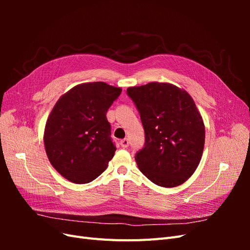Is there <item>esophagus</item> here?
Listing matches in <instances>:
<instances>
[{"mask_svg": "<svg viewBox=\"0 0 250 250\" xmlns=\"http://www.w3.org/2000/svg\"><path fill=\"white\" fill-rule=\"evenodd\" d=\"M120 145L122 146L123 148H127L128 146H129V141H128L127 139H123L120 141Z\"/></svg>", "mask_w": 250, "mask_h": 250, "instance_id": "34e87169", "label": "esophagus"}]
</instances>
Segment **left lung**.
I'll use <instances>...</instances> for the list:
<instances>
[{"label": "left lung", "mask_w": 250, "mask_h": 250, "mask_svg": "<svg viewBox=\"0 0 250 250\" xmlns=\"http://www.w3.org/2000/svg\"><path fill=\"white\" fill-rule=\"evenodd\" d=\"M127 95L145 130V144L135 153L139 169L157 186L184 184L198 167L206 139L191 96L170 83L158 82L127 88Z\"/></svg>", "instance_id": "obj_1"}]
</instances>
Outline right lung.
<instances>
[{
    "label": "right lung",
    "instance_id": "1",
    "mask_svg": "<svg viewBox=\"0 0 250 250\" xmlns=\"http://www.w3.org/2000/svg\"><path fill=\"white\" fill-rule=\"evenodd\" d=\"M122 89L105 82L76 85L59 98L43 142L51 165L67 180L87 184L107 168L117 150L106 112Z\"/></svg>",
    "mask_w": 250,
    "mask_h": 250
}]
</instances>
